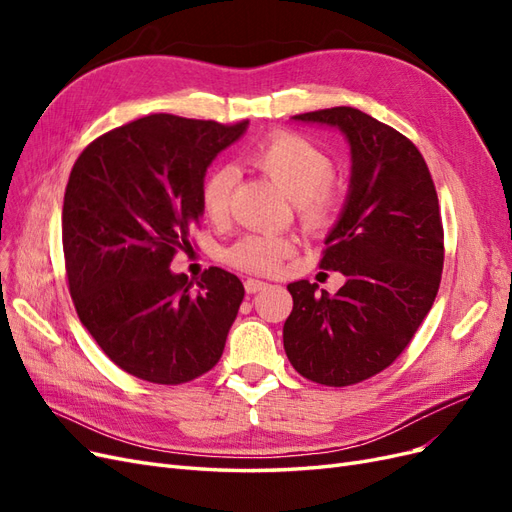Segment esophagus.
Returning <instances> with one entry per match:
<instances>
[{"label": "esophagus", "instance_id": "34e87169", "mask_svg": "<svg viewBox=\"0 0 512 512\" xmlns=\"http://www.w3.org/2000/svg\"><path fill=\"white\" fill-rule=\"evenodd\" d=\"M243 286H245V292H247V294H254V292H260L262 288H267V282L254 280V277H247Z\"/></svg>", "mask_w": 512, "mask_h": 512}]
</instances>
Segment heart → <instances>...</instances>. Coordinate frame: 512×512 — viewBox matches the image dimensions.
<instances>
[{
    "mask_svg": "<svg viewBox=\"0 0 512 512\" xmlns=\"http://www.w3.org/2000/svg\"><path fill=\"white\" fill-rule=\"evenodd\" d=\"M247 162L265 173L277 188L292 198L301 224L307 230L327 228L342 205V188L331 177L333 160L309 138L294 132H277L258 143ZM237 175L230 166H215L200 185V207L211 222L228 213ZM297 243L286 235H245L224 252V260L247 273H275L294 254Z\"/></svg>",
    "mask_w": 512,
    "mask_h": 512,
    "instance_id": "heart-1",
    "label": "heart"
}]
</instances>
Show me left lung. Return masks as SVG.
<instances>
[{"label":"left lung","mask_w":512,"mask_h":512,"mask_svg":"<svg viewBox=\"0 0 512 512\" xmlns=\"http://www.w3.org/2000/svg\"><path fill=\"white\" fill-rule=\"evenodd\" d=\"M339 128L352 177L320 269L346 275L333 297L307 280L288 284L284 350L292 367L324 386L380 374L406 350L440 288L444 230L436 185L410 138L352 106L294 115Z\"/></svg>","instance_id":"left-lung-1"}]
</instances>
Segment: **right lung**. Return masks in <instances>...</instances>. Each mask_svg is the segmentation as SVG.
<instances>
[{
    "label": "right lung",
    "instance_id": "add662e5",
    "mask_svg": "<svg viewBox=\"0 0 512 512\" xmlns=\"http://www.w3.org/2000/svg\"><path fill=\"white\" fill-rule=\"evenodd\" d=\"M247 121L147 115L98 136L74 162L61 211L66 275L83 327L130 376L183 384L224 352L243 301L237 275L170 271L198 224L200 185Z\"/></svg>",
    "mask_w": 512,
    "mask_h": 512
}]
</instances>
